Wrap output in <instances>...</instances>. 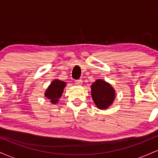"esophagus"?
<instances>
[{"mask_svg": "<svg viewBox=\"0 0 158 158\" xmlns=\"http://www.w3.org/2000/svg\"><path fill=\"white\" fill-rule=\"evenodd\" d=\"M75 84L78 85V86H81V85L83 84V81L81 79L77 80V81H75Z\"/></svg>", "mask_w": 158, "mask_h": 158, "instance_id": "esophagus-1", "label": "esophagus"}]
</instances>
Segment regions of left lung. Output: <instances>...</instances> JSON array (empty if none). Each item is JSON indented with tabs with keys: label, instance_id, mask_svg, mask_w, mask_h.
<instances>
[{
	"label": "left lung",
	"instance_id": "obj_1",
	"mask_svg": "<svg viewBox=\"0 0 158 158\" xmlns=\"http://www.w3.org/2000/svg\"><path fill=\"white\" fill-rule=\"evenodd\" d=\"M92 98L96 107L106 110L112 105L116 98V91L110 84L102 79H97L91 86Z\"/></svg>",
	"mask_w": 158,
	"mask_h": 158
}]
</instances>
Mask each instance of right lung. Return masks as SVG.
I'll return each mask as SVG.
<instances>
[{"label": "right lung", "instance_id": "add662e5", "mask_svg": "<svg viewBox=\"0 0 158 158\" xmlns=\"http://www.w3.org/2000/svg\"><path fill=\"white\" fill-rule=\"evenodd\" d=\"M66 83L60 81L59 79H54L51 81L48 87L46 89L45 96L50 100L52 104H56L59 102L60 98L62 96Z\"/></svg>", "mask_w": 158, "mask_h": 158}]
</instances>
